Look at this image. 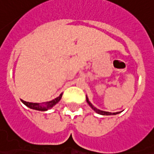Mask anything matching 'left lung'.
Masks as SVG:
<instances>
[{
	"label": "left lung",
	"instance_id": "8db88e82",
	"mask_svg": "<svg viewBox=\"0 0 154 154\" xmlns=\"http://www.w3.org/2000/svg\"><path fill=\"white\" fill-rule=\"evenodd\" d=\"M86 102H87V103H88L89 105L91 106V108L93 110H94V112H96L97 113H99V114H101V115H116V114H118V113H120V112H105V111H102V110H100V109H96L94 106H93V104H92L90 101H89L88 98H87V96H86Z\"/></svg>",
	"mask_w": 154,
	"mask_h": 154
}]
</instances>
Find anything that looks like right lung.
I'll return each mask as SVG.
<instances>
[{"label":"right lung","mask_w":154,"mask_h":154,"mask_svg":"<svg viewBox=\"0 0 154 154\" xmlns=\"http://www.w3.org/2000/svg\"><path fill=\"white\" fill-rule=\"evenodd\" d=\"M63 94H60L59 97L55 98L54 100L49 101V102H44V103H29V102H26L24 100H21L23 103H24L25 105L30 108L32 109H35V110H38V111H46L48 109H51L53 108L57 103H59V101L61 100Z\"/></svg>","instance_id":"1"}]
</instances>
